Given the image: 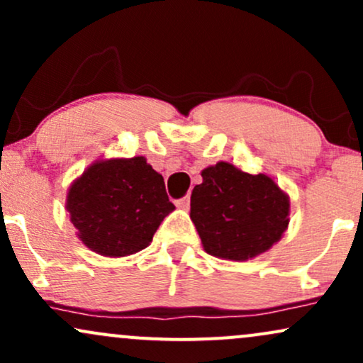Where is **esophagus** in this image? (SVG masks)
Instances as JSON below:
<instances>
[{"label": "esophagus", "mask_w": 363, "mask_h": 363, "mask_svg": "<svg viewBox=\"0 0 363 363\" xmlns=\"http://www.w3.org/2000/svg\"><path fill=\"white\" fill-rule=\"evenodd\" d=\"M189 203H191L189 196H184V198L177 199V201H176V205H177L179 208H182V210H187V208H189Z\"/></svg>", "instance_id": "esophagus-1"}]
</instances>
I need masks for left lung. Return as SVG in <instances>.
<instances>
[{"label": "left lung", "mask_w": 363, "mask_h": 363, "mask_svg": "<svg viewBox=\"0 0 363 363\" xmlns=\"http://www.w3.org/2000/svg\"><path fill=\"white\" fill-rule=\"evenodd\" d=\"M191 194V220L208 254L245 261L268 251L289 225V196L264 174L218 162Z\"/></svg>", "instance_id": "1"}]
</instances>
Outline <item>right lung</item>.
Here are the masks:
<instances>
[{
    "instance_id": "add662e5",
    "label": "right lung",
    "mask_w": 363,
    "mask_h": 363,
    "mask_svg": "<svg viewBox=\"0 0 363 363\" xmlns=\"http://www.w3.org/2000/svg\"><path fill=\"white\" fill-rule=\"evenodd\" d=\"M174 208L164 177L145 157L97 162L73 182L66 201L82 242L109 257L147 247Z\"/></svg>"
}]
</instances>
